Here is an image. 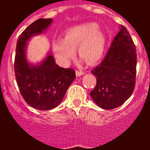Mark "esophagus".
<instances>
[{
  "label": "esophagus",
  "mask_w": 150,
  "mask_h": 150,
  "mask_svg": "<svg viewBox=\"0 0 150 150\" xmlns=\"http://www.w3.org/2000/svg\"><path fill=\"white\" fill-rule=\"evenodd\" d=\"M84 74L85 73L82 71H76V75L77 76H81V75H84Z\"/></svg>",
  "instance_id": "34e87169"
}]
</instances>
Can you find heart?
Returning <instances> with one entry per match:
<instances>
[{
    "label": "heart",
    "instance_id": "heart-1",
    "mask_svg": "<svg viewBox=\"0 0 150 150\" xmlns=\"http://www.w3.org/2000/svg\"><path fill=\"white\" fill-rule=\"evenodd\" d=\"M106 40L104 34L95 22H86L72 27L65 33L64 40H54L52 48L57 61L67 65L75 55V49L80 57L88 64L98 61L104 53Z\"/></svg>",
    "mask_w": 150,
    "mask_h": 150
}]
</instances>
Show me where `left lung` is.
<instances>
[{"label":"left lung","mask_w":150,"mask_h":150,"mask_svg":"<svg viewBox=\"0 0 150 150\" xmlns=\"http://www.w3.org/2000/svg\"><path fill=\"white\" fill-rule=\"evenodd\" d=\"M136 57L130 34L121 25L104 59L91 71L96 85L90 96L99 107L114 109L130 97L135 88Z\"/></svg>","instance_id":"obj_1"}]
</instances>
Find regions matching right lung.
Listing matches in <instances>:
<instances>
[{
    "label": "right lung",
    "mask_w": 150,
    "mask_h": 150,
    "mask_svg": "<svg viewBox=\"0 0 150 150\" xmlns=\"http://www.w3.org/2000/svg\"><path fill=\"white\" fill-rule=\"evenodd\" d=\"M52 18H40L29 25L18 39L15 58V74L18 86L25 101L32 107L47 110L63 100L75 78L72 68L59 67L50 53L40 63H29L26 58L28 41L47 29Z\"/></svg>",
    "instance_id": "obj_1"
}]
</instances>
